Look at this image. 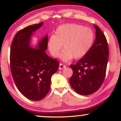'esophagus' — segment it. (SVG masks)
Wrapping results in <instances>:
<instances>
[{
    "instance_id": "esophagus-1",
    "label": "esophagus",
    "mask_w": 121,
    "mask_h": 121,
    "mask_svg": "<svg viewBox=\"0 0 121 121\" xmlns=\"http://www.w3.org/2000/svg\"><path fill=\"white\" fill-rule=\"evenodd\" d=\"M65 68V65H64V64H63L62 63L59 64V70H62V69Z\"/></svg>"
}]
</instances>
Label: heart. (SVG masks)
Wrapping results in <instances>:
<instances>
[{"instance_id": "heart-1", "label": "heart", "mask_w": 121, "mask_h": 121, "mask_svg": "<svg viewBox=\"0 0 121 121\" xmlns=\"http://www.w3.org/2000/svg\"><path fill=\"white\" fill-rule=\"evenodd\" d=\"M94 39L90 28L77 24H64L57 28L55 35L49 37L47 46L51 55L57 58L63 45L61 58L68 62L73 58L78 59L85 56L91 48Z\"/></svg>"}]
</instances>
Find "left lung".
<instances>
[{"mask_svg": "<svg viewBox=\"0 0 121 121\" xmlns=\"http://www.w3.org/2000/svg\"><path fill=\"white\" fill-rule=\"evenodd\" d=\"M96 39L91 48L75 64H71V86L78 94L89 95L100 88L105 79L109 56L108 43L100 28L94 25Z\"/></svg>", "mask_w": 121, "mask_h": 121, "instance_id": "8db88e82", "label": "left lung"}]
</instances>
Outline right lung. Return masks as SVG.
Wrapping results in <instances>:
<instances>
[{
    "label": "right lung",
    "instance_id": "add662e5",
    "mask_svg": "<svg viewBox=\"0 0 121 121\" xmlns=\"http://www.w3.org/2000/svg\"><path fill=\"white\" fill-rule=\"evenodd\" d=\"M42 25V22L18 31L10 48V70L15 83L25 97L32 101L41 100L47 95L51 77L57 72L59 64L46 53L47 35L39 41L37 49L30 47L33 32Z\"/></svg>",
    "mask_w": 121,
    "mask_h": 121
}]
</instances>
